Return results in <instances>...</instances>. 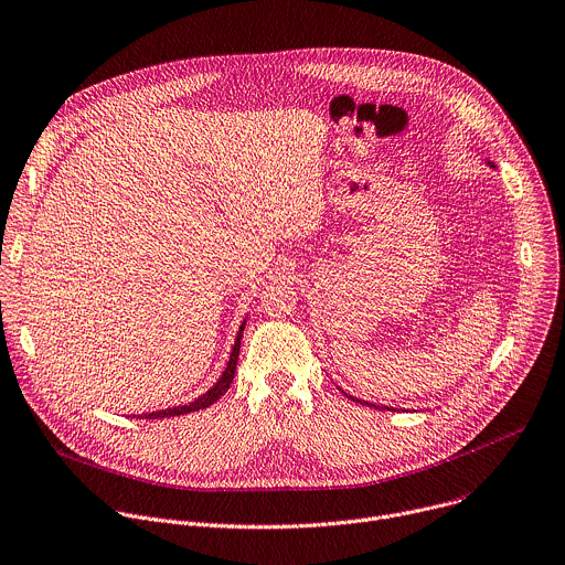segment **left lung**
<instances>
[{"instance_id": "8db88e82", "label": "left lung", "mask_w": 565, "mask_h": 565, "mask_svg": "<svg viewBox=\"0 0 565 565\" xmlns=\"http://www.w3.org/2000/svg\"><path fill=\"white\" fill-rule=\"evenodd\" d=\"M488 163H490V166H492V168H494V163H492V161H490V159H488ZM345 397H348V395H345ZM350 399H352V402H359V399H356V397H350ZM359 404H363V406H372V404H367V402H359ZM374 408H377V406H374ZM382 408H386V406H382Z\"/></svg>"}]
</instances>
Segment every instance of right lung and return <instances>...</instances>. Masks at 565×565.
Listing matches in <instances>:
<instances>
[{
	"label": "right lung",
	"instance_id": "1",
	"mask_svg": "<svg viewBox=\"0 0 565 565\" xmlns=\"http://www.w3.org/2000/svg\"><path fill=\"white\" fill-rule=\"evenodd\" d=\"M244 328H246V319L242 321L239 326V332H237V339H235V345H233V352H231V359L226 363V370L222 372L220 382L209 391L204 393L202 397H198L195 402L185 404V406H174V408H166V411H154V413H146V415H139V419H166V417H179V415H188V413H195V411H204L209 406H213L226 391L228 386L233 384L235 380V370H237V359H239V348H242V334H244Z\"/></svg>",
	"mask_w": 565,
	"mask_h": 565
}]
</instances>
